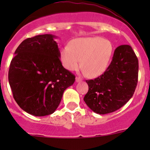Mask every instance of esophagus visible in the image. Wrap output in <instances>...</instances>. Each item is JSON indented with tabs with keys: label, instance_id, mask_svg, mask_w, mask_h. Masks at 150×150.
Wrapping results in <instances>:
<instances>
[{
	"label": "esophagus",
	"instance_id": "1",
	"mask_svg": "<svg viewBox=\"0 0 150 150\" xmlns=\"http://www.w3.org/2000/svg\"><path fill=\"white\" fill-rule=\"evenodd\" d=\"M75 81H76L77 83L81 82V81H82V78H80V77H76V78H75Z\"/></svg>",
	"mask_w": 150,
	"mask_h": 150
}]
</instances>
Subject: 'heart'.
<instances>
[{
  "label": "heart",
  "mask_w": 150,
  "mask_h": 150,
  "mask_svg": "<svg viewBox=\"0 0 150 150\" xmlns=\"http://www.w3.org/2000/svg\"><path fill=\"white\" fill-rule=\"evenodd\" d=\"M113 48L112 42L102 37L81 38L62 48L60 59L62 65L71 71L77 70L81 63L88 76L95 78L107 69Z\"/></svg>",
  "instance_id": "1"
}]
</instances>
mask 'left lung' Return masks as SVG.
Wrapping results in <instances>:
<instances>
[{
    "label": "left lung",
    "mask_w": 150,
    "mask_h": 150,
    "mask_svg": "<svg viewBox=\"0 0 150 150\" xmlns=\"http://www.w3.org/2000/svg\"><path fill=\"white\" fill-rule=\"evenodd\" d=\"M139 61L132 48L121 45L114 51L105 72L94 80H87L88 91L84 102L97 114L113 112L134 95L138 83Z\"/></svg>",
    "instance_id": "left-lung-1"
}]
</instances>
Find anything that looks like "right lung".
<instances>
[{"mask_svg": "<svg viewBox=\"0 0 150 150\" xmlns=\"http://www.w3.org/2000/svg\"><path fill=\"white\" fill-rule=\"evenodd\" d=\"M56 38L45 34L23 40L11 62L8 82L13 99L35 116L54 113L65 89L75 81L62 64Z\"/></svg>", "mask_w": 150, "mask_h": 150, "instance_id": "obj_1", "label": "right lung"}]
</instances>
